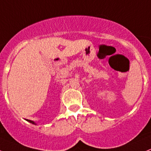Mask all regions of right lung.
<instances>
[{"mask_svg":"<svg viewBox=\"0 0 151 151\" xmlns=\"http://www.w3.org/2000/svg\"><path fill=\"white\" fill-rule=\"evenodd\" d=\"M27 121L29 122H30V123H32V124H35V123H34V122L31 121V120H28V119H27Z\"/></svg>","mask_w":151,"mask_h":151,"instance_id":"obj_1","label":"right lung"}]
</instances>
